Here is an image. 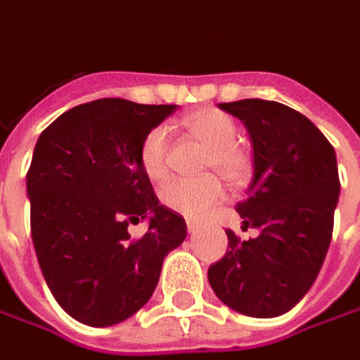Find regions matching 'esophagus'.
Masks as SVG:
<instances>
[{"label": "esophagus", "instance_id": "1", "mask_svg": "<svg viewBox=\"0 0 360 360\" xmlns=\"http://www.w3.org/2000/svg\"><path fill=\"white\" fill-rule=\"evenodd\" d=\"M186 225H188V233H192V235L200 231V225L195 221H186Z\"/></svg>", "mask_w": 360, "mask_h": 360}]
</instances>
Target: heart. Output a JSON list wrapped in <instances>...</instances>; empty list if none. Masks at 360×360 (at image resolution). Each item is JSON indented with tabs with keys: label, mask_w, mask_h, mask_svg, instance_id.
<instances>
[{
	"label": "heart",
	"mask_w": 360,
	"mask_h": 360,
	"mask_svg": "<svg viewBox=\"0 0 360 360\" xmlns=\"http://www.w3.org/2000/svg\"><path fill=\"white\" fill-rule=\"evenodd\" d=\"M180 127L195 139L205 153L202 156V170H215L227 182H243L251 172V155L241 147L237 139V123L221 109L204 108L180 119ZM168 133L165 127L148 131L141 148L139 165L148 180L158 182L166 176ZM160 202L184 217H202L221 200L223 186L219 178L204 174L200 178H172L160 188Z\"/></svg>",
	"instance_id": "obj_1"
}]
</instances>
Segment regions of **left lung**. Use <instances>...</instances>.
<instances>
[{
  "mask_svg": "<svg viewBox=\"0 0 360 360\" xmlns=\"http://www.w3.org/2000/svg\"><path fill=\"white\" fill-rule=\"evenodd\" d=\"M219 109L241 119L252 147V180L237 204L249 241L227 229V252L207 270L215 296L243 316L286 314L316 282L339 202L335 148L296 109L239 100Z\"/></svg>",
  "mask_w": 360,
  "mask_h": 360,
  "instance_id": "left-lung-1",
  "label": "left lung"
}]
</instances>
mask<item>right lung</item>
Instances as JSON below:
<instances>
[{"label": "right lung", "instance_id": "add662e5", "mask_svg": "<svg viewBox=\"0 0 360 360\" xmlns=\"http://www.w3.org/2000/svg\"><path fill=\"white\" fill-rule=\"evenodd\" d=\"M178 105L121 98L82 103L54 119L27 172L31 235L46 286L76 321H125L155 292L166 255L186 239L180 213L158 204L139 148ZM148 221L133 240L129 224Z\"/></svg>", "mask_w": 360, "mask_h": 360}]
</instances>
